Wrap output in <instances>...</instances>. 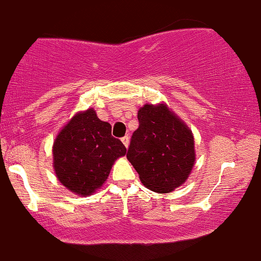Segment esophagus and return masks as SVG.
Masks as SVG:
<instances>
[{"label":"esophagus","instance_id":"34e87169","mask_svg":"<svg viewBox=\"0 0 261 261\" xmlns=\"http://www.w3.org/2000/svg\"><path fill=\"white\" fill-rule=\"evenodd\" d=\"M122 143H123V145L125 146V148H128L129 146V138H128L127 136L122 138Z\"/></svg>","mask_w":261,"mask_h":261}]
</instances>
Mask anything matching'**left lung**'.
Here are the masks:
<instances>
[{"label":"left lung","instance_id":"1","mask_svg":"<svg viewBox=\"0 0 261 261\" xmlns=\"http://www.w3.org/2000/svg\"><path fill=\"white\" fill-rule=\"evenodd\" d=\"M127 159L150 191L172 192L182 186L195 162L194 138L165 103H146L138 111Z\"/></svg>","mask_w":261,"mask_h":261}]
</instances>
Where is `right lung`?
I'll use <instances>...</instances> for the list:
<instances>
[{"mask_svg":"<svg viewBox=\"0 0 261 261\" xmlns=\"http://www.w3.org/2000/svg\"><path fill=\"white\" fill-rule=\"evenodd\" d=\"M127 149L111 136V124L93 109L79 112L58 133L52 148L58 180L78 195H90L105 183L112 165Z\"/></svg>","mask_w":261,"mask_h":261,"instance_id":"obj_1","label":"right lung"}]
</instances>
